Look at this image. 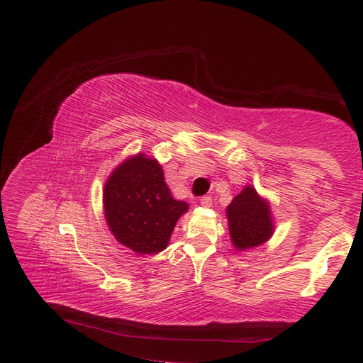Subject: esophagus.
<instances>
[{"mask_svg":"<svg viewBox=\"0 0 363 363\" xmlns=\"http://www.w3.org/2000/svg\"><path fill=\"white\" fill-rule=\"evenodd\" d=\"M201 206L203 207H212V198L211 196H203L201 198Z\"/></svg>","mask_w":363,"mask_h":363,"instance_id":"esophagus-1","label":"esophagus"}]
</instances>
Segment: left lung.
Segmentation results:
<instances>
[{
    "label": "left lung",
    "instance_id": "obj_1",
    "mask_svg": "<svg viewBox=\"0 0 363 363\" xmlns=\"http://www.w3.org/2000/svg\"><path fill=\"white\" fill-rule=\"evenodd\" d=\"M226 217L230 242L237 251L257 248L274 234L272 206L250 184L226 207Z\"/></svg>",
    "mask_w": 363,
    "mask_h": 363
}]
</instances>
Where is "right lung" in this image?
Instances as JSON below:
<instances>
[{
  "instance_id": "1",
  "label": "right lung",
  "mask_w": 363,
  "mask_h": 363,
  "mask_svg": "<svg viewBox=\"0 0 363 363\" xmlns=\"http://www.w3.org/2000/svg\"><path fill=\"white\" fill-rule=\"evenodd\" d=\"M103 209L118 243L138 254H157L168 246L189 204L169 194L157 159L137 152L107 177Z\"/></svg>"
}]
</instances>
